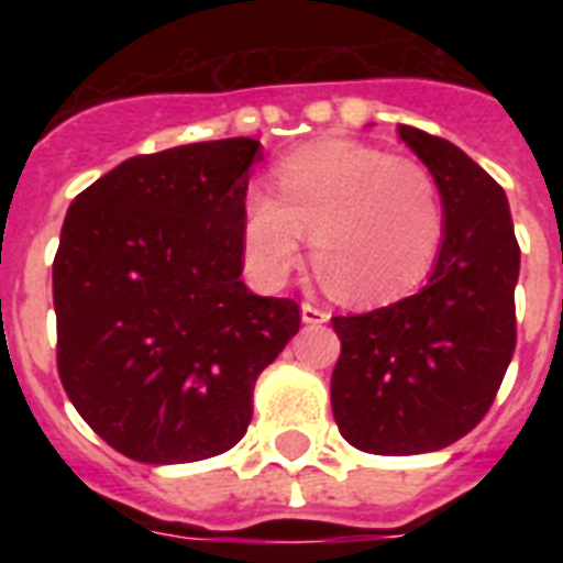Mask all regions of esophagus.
Segmentation results:
<instances>
[{"mask_svg":"<svg viewBox=\"0 0 563 563\" xmlns=\"http://www.w3.org/2000/svg\"><path fill=\"white\" fill-rule=\"evenodd\" d=\"M300 321L303 324H327L330 312L324 307H316V303H300Z\"/></svg>","mask_w":563,"mask_h":563,"instance_id":"esophagus-1","label":"esophagus"}]
</instances>
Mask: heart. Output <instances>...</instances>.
Listing matches in <instances>:
<instances>
[{
  "mask_svg": "<svg viewBox=\"0 0 563 563\" xmlns=\"http://www.w3.org/2000/svg\"><path fill=\"white\" fill-rule=\"evenodd\" d=\"M312 256L353 303L415 289L444 242V203L427 166L353 140L300 148L277 169V195L251 189L242 207L245 263L263 286L289 280Z\"/></svg>",
  "mask_w": 563,
  "mask_h": 563,
  "instance_id": "1",
  "label": "heart"
}]
</instances>
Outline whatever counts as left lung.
Wrapping results in <instances>:
<instances>
[{
    "instance_id": "obj_1",
    "label": "left lung",
    "mask_w": 563,
    "mask_h": 563,
    "mask_svg": "<svg viewBox=\"0 0 563 563\" xmlns=\"http://www.w3.org/2000/svg\"><path fill=\"white\" fill-rule=\"evenodd\" d=\"M397 131L435 178L444 242L423 289L333 318L342 339L333 418L347 444L376 455L435 453L467 435L497 397L517 342L520 247L506 192L450 140Z\"/></svg>"
}]
</instances>
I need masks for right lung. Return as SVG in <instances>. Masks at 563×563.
I'll list each match as a JSON object with an SVG mask.
<instances>
[{
	"mask_svg": "<svg viewBox=\"0 0 563 563\" xmlns=\"http://www.w3.org/2000/svg\"><path fill=\"white\" fill-rule=\"evenodd\" d=\"M251 136L119 163L64 219L52 265L57 371L128 459L187 464L245 435L256 376L298 333L289 298L242 283Z\"/></svg>",
	"mask_w": 563,
	"mask_h": 563,
	"instance_id": "right-lung-1",
	"label": "right lung"
}]
</instances>
